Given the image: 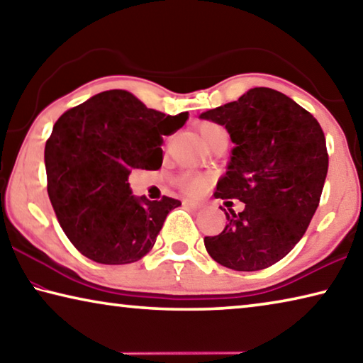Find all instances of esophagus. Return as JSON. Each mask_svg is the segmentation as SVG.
I'll use <instances>...</instances> for the list:
<instances>
[{"label": "esophagus", "mask_w": 363, "mask_h": 363, "mask_svg": "<svg viewBox=\"0 0 363 363\" xmlns=\"http://www.w3.org/2000/svg\"><path fill=\"white\" fill-rule=\"evenodd\" d=\"M184 205H186V206H190V208H194V210H196V208H201V206H203V203H201V201L189 200V199L184 200Z\"/></svg>", "instance_id": "34e87169"}]
</instances>
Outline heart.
I'll list each match as a JSON object with an SVG mask.
<instances>
[{
  "mask_svg": "<svg viewBox=\"0 0 363 363\" xmlns=\"http://www.w3.org/2000/svg\"><path fill=\"white\" fill-rule=\"evenodd\" d=\"M200 134L203 138L206 145H213L218 140H227V130L220 125H214V123H203L200 126ZM208 181L210 177L203 173H194V171H186V173H181L177 176L176 184L179 186L184 192L187 194H200L203 192L205 187L208 186Z\"/></svg>",
  "mask_w": 363,
  "mask_h": 363,
  "instance_id": "obj_1",
  "label": "heart"
}]
</instances>
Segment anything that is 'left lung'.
<instances>
[{
  "label": "left lung",
  "mask_w": 363,
  "mask_h": 363,
  "mask_svg": "<svg viewBox=\"0 0 363 363\" xmlns=\"http://www.w3.org/2000/svg\"><path fill=\"white\" fill-rule=\"evenodd\" d=\"M201 118L225 126L235 144L214 196L245 203L240 213H225L219 235L205 237L208 255L243 272L270 267L303 238L320 203L328 171L322 128L306 108L270 88L250 89Z\"/></svg>",
  "instance_id": "left-lung-1"
}]
</instances>
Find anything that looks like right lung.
Masks as SVG:
<instances>
[{
  "instance_id": "add662e5",
  "label": "right lung",
  "mask_w": 363,
  "mask_h": 363,
  "mask_svg": "<svg viewBox=\"0 0 363 363\" xmlns=\"http://www.w3.org/2000/svg\"><path fill=\"white\" fill-rule=\"evenodd\" d=\"M187 116L147 108L123 89L104 91L60 115L45 147L48 195L83 256L131 264L152 250L181 201L138 199L128 177L133 169L162 167L163 136L182 128Z\"/></svg>"
}]
</instances>
